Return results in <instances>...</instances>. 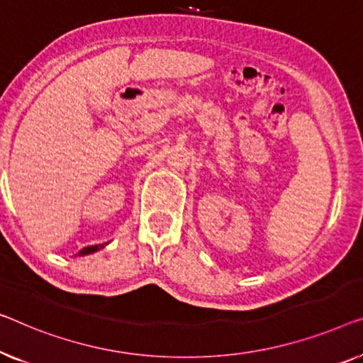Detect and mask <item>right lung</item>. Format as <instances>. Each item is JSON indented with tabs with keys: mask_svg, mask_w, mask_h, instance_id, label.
Instances as JSON below:
<instances>
[{
	"mask_svg": "<svg viewBox=\"0 0 363 363\" xmlns=\"http://www.w3.org/2000/svg\"><path fill=\"white\" fill-rule=\"evenodd\" d=\"M107 245H109V242H102V245H94V246H88V247H83V250H81L77 256H88V254H93V252H96V251H101L102 247H106Z\"/></svg>",
	"mask_w": 363,
	"mask_h": 363,
	"instance_id": "add662e5",
	"label": "right lung"
}]
</instances>
